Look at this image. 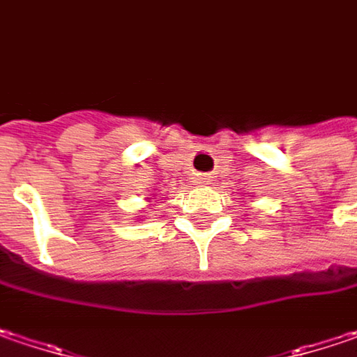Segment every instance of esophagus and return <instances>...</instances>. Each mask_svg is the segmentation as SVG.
<instances>
[{"label": "esophagus", "mask_w": 357, "mask_h": 357, "mask_svg": "<svg viewBox=\"0 0 357 357\" xmlns=\"http://www.w3.org/2000/svg\"><path fill=\"white\" fill-rule=\"evenodd\" d=\"M192 183L199 185V187H206V185H211V176L205 174V172H197V174L192 176Z\"/></svg>", "instance_id": "obj_1"}]
</instances>
